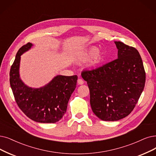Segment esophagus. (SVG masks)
Instances as JSON below:
<instances>
[{
  "label": "esophagus",
  "instance_id": "34e87169",
  "mask_svg": "<svg viewBox=\"0 0 156 156\" xmlns=\"http://www.w3.org/2000/svg\"><path fill=\"white\" fill-rule=\"evenodd\" d=\"M77 84L79 85L83 84H84V80L83 79H78V80H77Z\"/></svg>",
  "mask_w": 156,
  "mask_h": 156
}]
</instances>
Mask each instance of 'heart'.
I'll return each instance as SVG.
<instances>
[{
  "label": "heart",
  "instance_id": "obj_1",
  "mask_svg": "<svg viewBox=\"0 0 156 156\" xmlns=\"http://www.w3.org/2000/svg\"><path fill=\"white\" fill-rule=\"evenodd\" d=\"M92 57V59L90 62L91 66H95L98 63L100 60L101 59L102 55L98 51H97V48L96 47H92L91 48L88 52L84 54L83 55H80V56L78 57L77 59V61H84L85 60L88 59L89 58Z\"/></svg>",
  "mask_w": 156,
  "mask_h": 156
}]
</instances>
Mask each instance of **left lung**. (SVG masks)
<instances>
[{"label":"left lung","instance_id":"8db88e82","mask_svg":"<svg viewBox=\"0 0 156 156\" xmlns=\"http://www.w3.org/2000/svg\"><path fill=\"white\" fill-rule=\"evenodd\" d=\"M115 43L116 59L81 73L90 90L92 111L104 121H117L128 116L145 84V72L138 51L121 41Z\"/></svg>","mask_w":156,"mask_h":156}]
</instances>
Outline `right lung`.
Returning a JSON list of instances; mask_svg holds the SVG:
<instances>
[{"instance_id": "1", "label": "right lung", "mask_w": 156, "mask_h": 156, "mask_svg": "<svg viewBox=\"0 0 156 156\" xmlns=\"http://www.w3.org/2000/svg\"><path fill=\"white\" fill-rule=\"evenodd\" d=\"M33 46L28 43L16 53L9 72V81L18 107L30 119L40 123H55L66 111L68 101L76 88L77 76H57L39 88H30L20 77L21 55Z\"/></svg>"}]
</instances>
